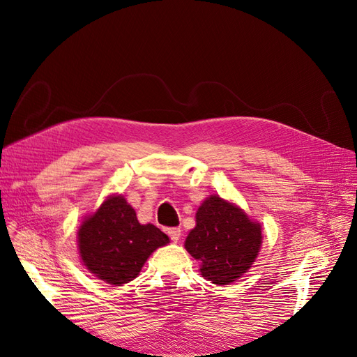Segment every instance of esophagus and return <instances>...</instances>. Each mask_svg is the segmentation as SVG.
I'll list each match as a JSON object with an SVG mask.
<instances>
[{"mask_svg": "<svg viewBox=\"0 0 357 357\" xmlns=\"http://www.w3.org/2000/svg\"><path fill=\"white\" fill-rule=\"evenodd\" d=\"M167 234H168V236H169L172 241H177L180 238V235H181V231H180V228H169L167 231Z\"/></svg>", "mask_w": 357, "mask_h": 357, "instance_id": "obj_1", "label": "esophagus"}]
</instances>
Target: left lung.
Segmentation results:
<instances>
[{
	"mask_svg": "<svg viewBox=\"0 0 357 357\" xmlns=\"http://www.w3.org/2000/svg\"><path fill=\"white\" fill-rule=\"evenodd\" d=\"M262 243L261 225L238 207L210 197L197 213V226L185 243L201 262V274L215 284H228L252 266Z\"/></svg>",
	"mask_w": 357,
	"mask_h": 357,
	"instance_id": "8db88e82",
	"label": "left lung"
}]
</instances>
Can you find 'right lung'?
<instances>
[{"label":"right lung","instance_id":"obj_1","mask_svg":"<svg viewBox=\"0 0 357 357\" xmlns=\"http://www.w3.org/2000/svg\"><path fill=\"white\" fill-rule=\"evenodd\" d=\"M168 236L155 225H139L135 210L122 197H112L79 229V250L91 273L109 284L134 280Z\"/></svg>","mask_w":357,"mask_h":357}]
</instances>
